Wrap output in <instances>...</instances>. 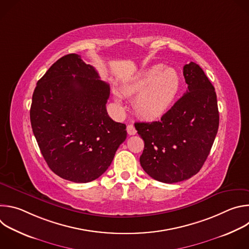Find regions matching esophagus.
Returning <instances> with one entry per match:
<instances>
[{
    "label": "esophagus",
    "mask_w": 249,
    "mask_h": 249,
    "mask_svg": "<svg viewBox=\"0 0 249 249\" xmlns=\"http://www.w3.org/2000/svg\"><path fill=\"white\" fill-rule=\"evenodd\" d=\"M127 133L129 135H135L137 133V130H136V128H135V126L133 124H129L127 126Z\"/></svg>",
    "instance_id": "34e87169"
}]
</instances>
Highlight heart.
Masks as SVG:
<instances>
[{
	"mask_svg": "<svg viewBox=\"0 0 249 249\" xmlns=\"http://www.w3.org/2000/svg\"><path fill=\"white\" fill-rule=\"evenodd\" d=\"M180 89L179 73L173 68L164 69L163 65L158 64L142 71L121 89L126 95L137 93L133 105L140 116L156 119L170 108Z\"/></svg>",
	"mask_w": 249,
	"mask_h": 249,
	"instance_id": "heart-1",
	"label": "heart"
}]
</instances>
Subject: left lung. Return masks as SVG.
<instances>
[{"label":"left lung","instance_id":"8db88e82","mask_svg":"<svg viewBox=\"0 0 249 249\" xmlns=\"http://www.w3.org/2000/svg\"><path fill=\"white\" fill-rule=\"evenodd\" d=\"M183 76L188 89L160 120L135 123L145 142L140 163L164 183L186 180L201 169L219 128L217 94L204 71L190 62Z\"/></svg>","mask_w":249,"mask_h":249}]
</instances>
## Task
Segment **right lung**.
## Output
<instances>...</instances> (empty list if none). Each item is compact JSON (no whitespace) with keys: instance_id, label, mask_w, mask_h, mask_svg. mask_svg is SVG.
Masks as SVG:
<instances>
[{"instance_id":"obj_1","label":"right lung","mask_w":249,"mask_h":249,"mask_svg":"<svg viewBox=\"0 0 249 249\" xmlns=\"http://www.w3.org/2000/svg\"><path fill=\"white\" fill-rule=\"evenodd\" d=\"M109 85L78 54L56 61L37 82L30 122L50 169L66 180L92 181L111 164L126 125L106 111Z\"/></svg>"}]
</instances>
